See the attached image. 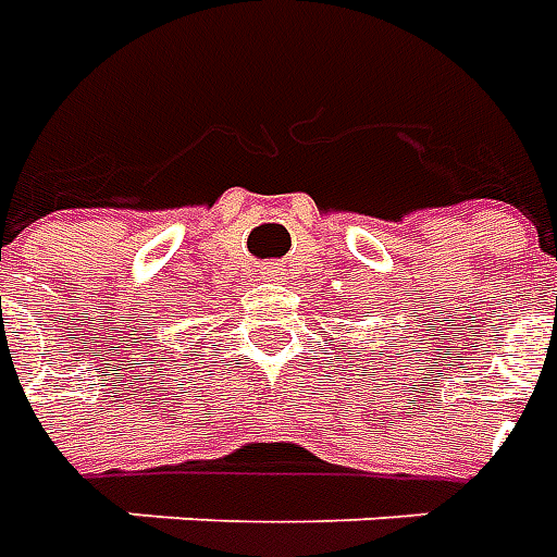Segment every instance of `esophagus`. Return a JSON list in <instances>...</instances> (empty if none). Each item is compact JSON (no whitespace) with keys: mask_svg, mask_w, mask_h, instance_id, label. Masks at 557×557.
<instances>
[{"mask_svg":"<svg viewBox=\"0 0 557 557\" xmlns=\"http://www.w3.org/2000/svg\"><path fill=\"white\" fill-rule=\"evenodd\" d=\"M262 280L283 283V280H286V268L280 265V262H265V265H262Z\"/></svg>","mask_w":557,"mask_h":557,"instance_id":"obj_1","label":"esophagus"}]
</instances>
